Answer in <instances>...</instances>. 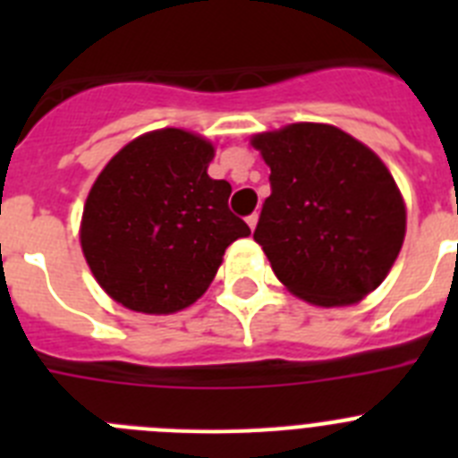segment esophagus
Returning a JSON list of instances; mask_svg holds the SVG:
<instances>
[{"label": "esophagus", "instance_id": "obj_1", "mask_svg": "<svg viewBox=\"0 0 458 458\" xmlns=\"http://www.w3.org/2000/svg\"><path fill=\"white\" fill-rule=\"evenodd\" d=\"M257 222H259V213H252V216H248L250 229H254V226H257Z\"/></svg>", "mask_w": 458, "mask_h": 458}]
</instances>
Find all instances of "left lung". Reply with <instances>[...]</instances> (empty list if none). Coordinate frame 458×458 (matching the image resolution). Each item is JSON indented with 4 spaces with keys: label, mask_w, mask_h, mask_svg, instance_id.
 Instances as JSON below:
<instances>
[{
    "label": "left lung",
    "mask_w": 458,
    "mask_h": 458,
    "mask_svg": "<svg viewBox=\"0 0 458 458\" xmlns=\"http://www.w3.org/2000/svg\"><path fill=\"white\" fill-rule=\"evenodd\" d=\"M252 147L270 167L254 241L279 282L318 307L362 301L406 236V206L383 160L327 123L261 132Z\"/></svg>",
    "instance_id": "1"
}]
</instances>
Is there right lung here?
I'll use <instances>...</instances> for the list:
<instances>
[{
	"label": "right lung",
	"instance_id": "obj_1",
	"mask_svg": "<svg viewBox=\"0 0 458 458\" xmlns=\"http://www.w3.org/2000/svg\"><path fill=\"white\" fill-rule=\"evenodd\" d=\"M216 148L163 128L116 153L87 197L80 241L93 277L123 307L172 314L204 295L225 250L250 226L229 210L232 185L208 176Z\"/></svg>",
	"mask_w": 458,
	"mask_h": 458
}]
</instances>
